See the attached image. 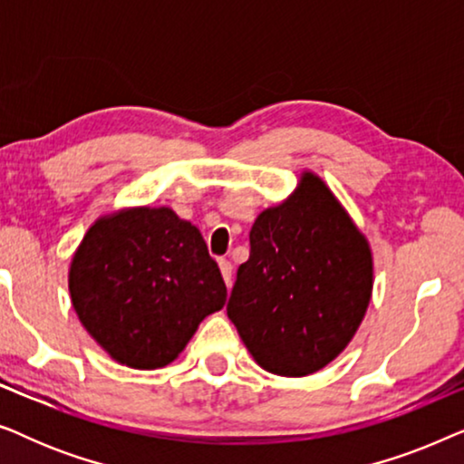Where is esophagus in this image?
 Wrapping results in <instances>:
<instances>
[{
  "label": "esophagus",
  "mask_w": 464,
  "mask_h": 464,
  "mask_svg": "<svg viewBox=\"0 0 464 464\" xmlns=\"http://www.w3.org/2000/svg\"><path fill=\"white\" fill-rule=\"evenodd\" d=\"M219 270H221V276H224V281L227 287L232 285V264L227 262V259H219Z\"/></svg>",
  "instance_id": "34e87169"
}]
</instances>
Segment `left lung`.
<instances>
[{
  "instance_id": "left-lung-1",
  "label": "left lung",
  "mask_w": 464,
  "mask_h": 464,
  "mask_svg": "<svg viewBox=\"0 0 464 464\" xmlns=\"http://www.w3.org/2000/svg\"><path fill=\"white\" fill-rule=\"evenodd\" d=\"M227 316L262 370L302 378L344 353L373 289L370 240L313 170L257 215Z\"/></svg>"
}]
</instances>
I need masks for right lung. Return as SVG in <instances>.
Returning <instances> with one entry per match:
<instances>
[{
	"label": "right lung",
	"instance_id": "add662e5",
	"mask_svg": "<svg viewBox=\"0 0 464 464\" xmlns=\"http://www.w3.org/2000/svg\"><path fill=\"white\" fill-rule=\"evenodd\" d=\"M67 283L91 338L132 370L173 363L227 295L200 230L170 207L101 215L72 256Z\"/></svg>",
	"mask_w": 464,
	"mask_h": 464
}]
</instances>
